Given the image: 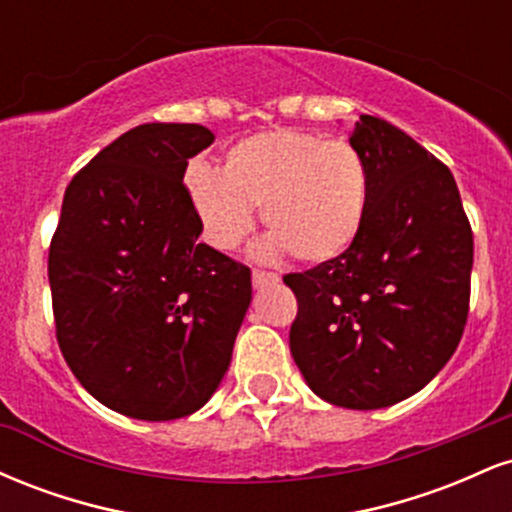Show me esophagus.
Masks as SVG:
<instances>
[{
    "mask_svg": "<svg viewBox=\"0 0 512 512\" xmlns=\"http://www.w3.org/2000/svg\"><path fill=\"white\" fill-rule=\"evenodd\" d=\"M276 281H279V274L262 272V269H252V284H255V289H262V286H267V284H276Z\"/></svg>",
    "mask_w": 512,
    "mask_h": 512,
    "instance_id": "1",
    "label": "esophagus"
}]
</instances>
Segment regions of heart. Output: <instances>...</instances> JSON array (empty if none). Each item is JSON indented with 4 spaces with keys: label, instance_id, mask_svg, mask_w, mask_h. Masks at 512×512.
<instances>
[{
    "label": "heart",
    "instance_id": "obj_1",
    "mask_svg": "<svg viewBox=\"0 0 512 512\" xmlns=\"http://www.w3.org/2000/svg\"><path fill=\"white\" fill-rule=\"evenodd\" d=\"M185 182L219 250L238 248L262 207L269 236L257 255L327 262L354 243L366 216L368 173L354 146L298 129L252 134L228 149L223 170L195 168Z\"/></svg>",
    "mask_w": 512,
    "mask_h": 512
}]
</instances>
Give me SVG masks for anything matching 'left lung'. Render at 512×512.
Here are the masks:
<instances>
[{
	"label": "left lung",
	"mask_w": 512,
	"mask_h": 512,
	"mask_svg": "<svg viewBox=\"0 0 512 512\" xmlns=\"http://www.w3.org/2000/svg\"><path fill=\"white\" fill-rule=\"evenodd\" d=\"M349 144L368 173L366 216L342 255L284 276L298 298L289 344L317 397L383 409L455 354L474 240L450 168L407 132L361 115Z\"/></svg>",
	"instance_id": "left-lung-1"
}]
</instances>
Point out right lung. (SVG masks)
<instances>
[{
    "instance_id": "1",
    "label": "right lung",
    "mask_w": 512,
    "mask_h": 512,
    "mask_svg": "<svg viewBox=\"0 0 512 512\" xmlns=\"http://www.w3.org/2000/svg\"><path fill=\"white\" fill-rule=\"evenodd\" d=\"M211 142L202 125H139L64 192L48 257L57 342L88 395L129 419L202 409L250 308V269L199 243L182 185Z\"/></svg>"
}]
</instances>
